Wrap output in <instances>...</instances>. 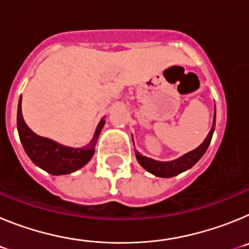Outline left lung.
<instances>
[{
  "mask_svg": "<svg viewBox=\"0 0 249 249\" xmlns=\"http://www.w3.org/2000/svg\"><path fill=\"white\" fill-rule=\"evenodd\" d=\"M214 126H215V111H214V120H213L212 128H211L210 133L206 137V140L203 141V143L199 147H197L193 151L188 152L182 157L177 158L175 160H169V162H160V160H152V158L144 157V156L140 155L138 152H136V158H137L138 163L143 167L146 171H148L152 175L157 176V177H163V178H169L173 177V176H177L179 173L184 172L187 169H190L191 167L195 166L197 162L202 158V156L206 153L207 148L210 146L211 140H212L213 132H214Z\"/></svg>",
  "mask_w": 249,
  "mask_h": 249,
  "instance_id": "1",
  "label": "left lung"
}]
</instances>
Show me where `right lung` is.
<instances>
[{"instance_id": "right-lung-1", "label": "right lung", "mask_w": 249, "mask_h": 249, "mask_svg": "<svg viewBox=\"0 0 249 249\" xmlns=\"http://www.w3.org/2000/svg\"><path fill=\"white\" fill-rule=\"evenodd\" d=\"M103 124L105 120H101L89 146L83 148H71V147L62 146L54 141L36 135L28 128L22 117L21 97H19L18 109H17V129H18L22 146L31 160L51 175H68L85 166L93 156L94 144L97 142Z\"/></svg>"}]
</instances>
